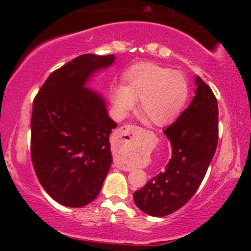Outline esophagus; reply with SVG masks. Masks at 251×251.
<instances>
[{
	"label": "esophagus",
	"instance_id": "obj_1",
	"mask_svg": "<svg viewBox=\"0 0 251 251\" xmlns=\"http://www.w3.org/2000/svg\"><path fill=\"white\" fill-rule=\"evenodd\" d=\"M138 131H140V128L137 127V126L124 125L119 129H118V134H119L120 138L124 137V135H129V137H132V135H134ZM114 166L119 170H123V171H131V168L123 165V164L120 163L118 159H114Z\"/></svg>",
	"mask_w": 251,
	"mask_h": 251
}]
</instances>
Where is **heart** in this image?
Returning <instances> with one entry per match:
<instances>
[{
  "instance_id": "heart-1",
  "label": "heart",
  "mask_w": 251,
  "mask_h": 251,
  "mask_svg": "<svg viewBox=\"0 0 251 251\" xmlns=\"http://www.w3.org/2000/svg\"><path fill=\"white\" fill-rule=\"evenodd\" d=\"M126 87L114 92V103L120 113L132 111L140 99V112L151 124L162 126L171 122L185 105L189 83L184 73L155 63L134 65L126 74Z\"/></svg>"
}]
</instances>
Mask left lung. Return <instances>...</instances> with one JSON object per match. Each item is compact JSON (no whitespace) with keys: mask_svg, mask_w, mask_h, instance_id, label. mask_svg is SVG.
I'll use <instances>...</instances> for the list:
<instances>
[{"mask_svg":"<svg viewBox=\"0 0 251 251\" xmlns=\"http://www.w3.org/2000/svg\"><path fill=\"white\" fill-rule=\"evenodd\" d=\"M196 96L175 123L164 129L172 148L165 170L134 192L135 205L154 217L177 211L200 188L218 142V106L215 94L200 76Z\"/></svg>","mask_w":251,"mask_h":251,"instance_id":"obj_1","label":"left lung"}]
</instances>
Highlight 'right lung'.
Wrapping results in <instances>:
<instances>
[{"instance_id": "right-lung-1", "label": "right lung", "mask_w": 251, "mask_h": 251, "mask_svg": "<svg viewBox=\"0 0 251 251\" xmlns=\"http://www.w3.org/2000/svg\"><path fill=\"white\" fill-rule=\"evenodd\" d=\"M114 55L83 54L54 71L33 101L30 154L40 184L57 203L80 208L101 190L112 163L117 124L105 100L86 82Z\"/></svg>"}]
</instances>
